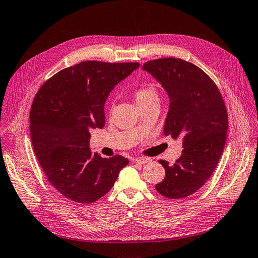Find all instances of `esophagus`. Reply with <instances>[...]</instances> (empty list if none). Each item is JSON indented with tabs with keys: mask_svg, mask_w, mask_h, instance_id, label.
Segmentation results:
<instances>
[{
	"mask_svg": "<svg viewBox=\"0 0 258 258\" xmlns=\"http://www.w3.org/2000/svg\"><path fill=\"white\" fill-rule=\"evenodd\" d=\"M150 161L151 160L149 158H137V159H135V162L138 163V164H146Z\"/></svg>",
	"mask_w": 258,
	"mask_h": 258,
	"instance_id": "esophagus-1",
	"label": "esophagus"
}]
</instances>
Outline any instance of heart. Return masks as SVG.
Returning a JSON list of instances; mask_svg holds the SVG:
<instances>
[{
    "mask_svg": "<svg viewBox=\"0 0 258 258\" xmlns=\"http://www.w3.org/2000/svg\"><path fill=\"white\" fill-rule=\"evenodd\" d=\"M135 99L138 106L148 104L153 100H159L157 91L151 87H142L135 91Z\"/></svg>",
    "mask_w": 258,
    "mask_h": 258,
    "instance_id": "1",
    "label": "heart"
}]
</instances>
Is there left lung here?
Returning a JSON list of instances; mask_svg holds the SVG:
<instances>
[{
  "instance_id": "obj_1",
  "label": "left lung",
  "mask_w": 258,
  "mask_h": 258,
  "mask_svg": "<svg viewBox=\"0 0 258 258\" xmlns=\"http://www.w3.org/2000/svg\"><path fill=\"white\" fill-rule=\"evenodd\" d=\"M143 70L166 92L169 107L164 136L182 139V154L173 165L160 160L165 178L156 185L164 197L180 199L200 189L221 158L228 132V113L215 82L187 61L151 60Z\"/></svg>"
}]
</instances>
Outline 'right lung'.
Here are the masks:
<instances>
[{
	"mask_svg": "<svg viewBox=\"0 0 258 258\" xmlns=\"http://www.w3.org/2000/svg\"><path fill=\"white\" fill-rule=\"evenodd\" d=\"M138 62H84L58 72L40 88L30 109V139L47 180L68 199L92 203L114 185L129 160L101 158L90 130L105 126V102Z\"/></svg>",
	"mask_w": 258,
	"mask_h": 258,
	"instance_id": "add662e5",
	"label": "right lung"
}]
</instances>
